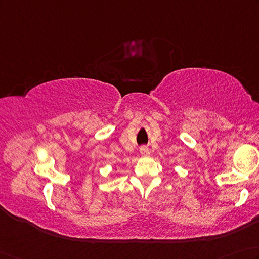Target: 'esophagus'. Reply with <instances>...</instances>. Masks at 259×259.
<instances>
[{
	"instance_id": "obj_1",
	"label": "esophagus",
	"mask_w": 259,
	"mask_h": 259,
	"mask_svg": "<svg viewBox=\"0 0 259 259\" xmlns=\"http://www.w3.org/2000/svg\"><path fill=\"white\" fill-rule=\"evenodd\" d=\"M140 153H141L143 157H148L149 155H150V151H149V148L148 147L142 146L141 148H140Z\"/></svg>"
}]
</instances>
